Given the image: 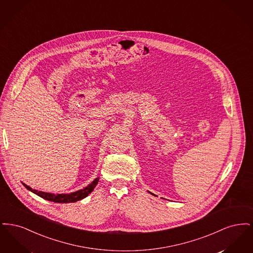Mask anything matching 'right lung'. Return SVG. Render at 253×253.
Wrapping results in <instances>:
<instances>
[{
  "instance_id": "right-lung-1",
  "label": "right lung",
  "mask_w": 253,
  "mask_h": 253,
  "mask_svg": "<svg viewBox=\"0 0 253 253\" xmlns=\"http://www.w3.org/2000/svg\"><path fill=\"white\" fill-rule=\"evenodd\" d=\"M98 182V177L96 178L95 180L93 181L90 185H88L87 187H85L84 189L80 190L78 192L75 193H69V194H54V193H43V192H38L36 190H33L32 188L28 187L27 185L24 184V187L31 191L32 193H36L37 195H39L40 197L46 199L48 201H52V202H57V203H72V202H77L79 200H82L85 198L86 196H88L89 193H92L93 190L95 189Z\"/></svg>"
}]
</instances>
